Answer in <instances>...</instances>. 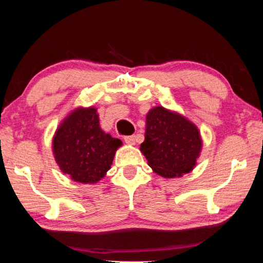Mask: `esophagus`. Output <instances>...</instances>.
Instances as JSON below:
<instances>
[{"label": "esophagus", "instance_id": "1", "mask_svg": "<svg viewBox=\"0 0 263 263\" xmlns=\"http://www.w3.org/2000/svg\"><path fill=\"white\" fill-rule=\"evenodd\" d=\"M135 139H136L135 135L124 136V141H125V143H128V145H134V143H135Z\"/></svg>", "mask_w": 263, "mask_h": 263}]
</instances>
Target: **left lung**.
Instances as JSON below:
<instances>
[{"label": "left lung", "mask_w": 263, "mask_h": 263, "mask_svg": "<svg viewBox=\"0 0 263 263\" xmlns=\"http://www.w3.org/2000/svg\"><path fill=\"white\" fill-rule=\"evenodd\" d=\"M201 145L197 128L181 115L161 106L147 115L145 141L140 149L158 175L172 178L192 171Z\"/></svg>", "instance_id": "8db88e82"}]
</instances>
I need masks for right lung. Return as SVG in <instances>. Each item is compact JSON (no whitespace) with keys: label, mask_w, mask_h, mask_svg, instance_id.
I'll return each instance as SVG.
<instances>
[{"label":"right lung","mask_w":263,"mask_h":263,"mask_svg":"<svg viewBox=\"0 0 263 263\" xmlns=\"http://www.w3.org/2000/svg\"><path fill=\"white\" fill-rule=\"evenodd\" d=\"M53 154L63 174L81 183H96L110 170L120 139L99 127L97 110L78 109L57 129Z\"/></svg>","instance_id":"obj_1"}]
</instances>
